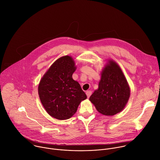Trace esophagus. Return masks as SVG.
I'll use <instances>...</instances> for the list:
<instances>
[{"mask_svg":"<svg viewBox=\"0 0 160 160\" xmlns=\"http://www.w3.org/2000/svg\"><path fill=\"white\" fill-rule=\"evenodd\" d=\"M92 93V92L91 90H88V91L86 92V94H87V96L88 98H89L90 97Z\"/></svg>","mask_w":160,"mask_h":160,"instance_id":"34e87169","label":"esophagus"}]
</instances>
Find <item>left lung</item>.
I'll use <instances>...</instances> for the list:
<instances>
[{"label": "left lung", "mask_w": 160, "mask_h": 160, "mask_svg": "<svg viewBox=\"0 0 160 160\" xmlns=\"http://www.w3.org/2000/svg\"><path fill=\"white\" fill-rule=\"evenodd\" d=\"M130 96L128 83L117 62L108 60L101 72L98 88L89 100L102 115L113 116L121 112Z\"/></svg>", "instance_id": "obj_1"}]
</instances>
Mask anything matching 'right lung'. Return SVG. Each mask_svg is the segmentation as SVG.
Listing matches in <instances>:
<instances>
[{
    "instance_id": "right-lung-1",
    "label": "right lung",
    "mask_w": 160,
    "mask_h": 160,
    "mask_svg": "<svg viewBox=\"0 0 160 160\" xmlns=\"http://www.w3.org/2000/svg\"><path fill=\"white\" fill-rule=\"evenodd\" d=\"M76 68L71 56H63L52 63L40 81L38 93L40 102L54 118L69 119L81 102L87 98L79 83L72 78Z\"/></svg>"
}]
</instances>
